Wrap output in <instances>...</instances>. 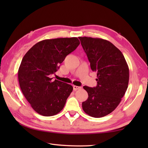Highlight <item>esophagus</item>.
Here are the masks:
<instances>
[{"mask_svg": "<svg viewBox=\"0 0 148 148\" xmlns=\"http://www.w3.org/2000/svg\"><path fill=\"white\" fill-rule=\"evenodd\" d=\"M82 88V87L81 86H73V90L74 91H76L77 90H80Z\"/></svg>", "mask_w": 148, "mask_h": 148, "instance_id": "34e87169", "label": "esophagus"}]
</instances>
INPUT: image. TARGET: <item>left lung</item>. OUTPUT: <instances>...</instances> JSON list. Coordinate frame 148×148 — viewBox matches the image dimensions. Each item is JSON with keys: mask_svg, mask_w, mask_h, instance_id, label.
I'll return each instance as SVG.
<instances>
[{"mask_svg": "<svg viewBox=\"0 0 148 148\" xmlns=\"http://www.w3.org/2000/svg\"><path fill=\"white\" fill-rule=\"evenodd\" d=\"M93 71L97 72V85L83 86L88 94L82 108L87 114L101 118L117 108L127 90L129 69L120 50L105 39L79 37Z\"/></svg>", "mask_w": 148, "mask_h": 148, "instance_id": "left-lung-1", "label": "left lung"}]
</instances>
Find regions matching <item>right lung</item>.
<instances>
[{"mask_svg":"<svg viewBox=\"0 0 148 148\" xmlns=\"http://www.w3.org/2000/svg\"><path fill=\"white\" fill-rule=\"evenodd\" d=\"M79 44L77 37L45 39L36 43L23 56L18 69L19 84L38 114L54 116L64 108L73 87L56 79L53 81L51 76Z\"/></svg>","mask_w":148,"mask_h":148,"instance_id":"add662e5","label":"right lung"}]
</instances>
